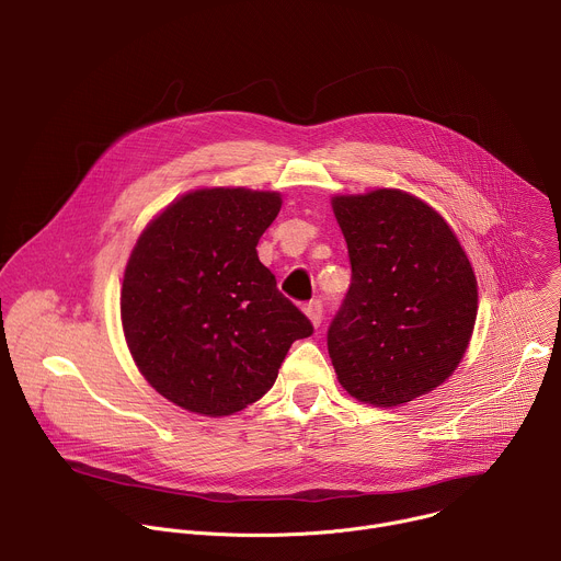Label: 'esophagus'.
Here are the masks:
<instances>
[{"label":"esophagus","mask_w":561,"mask_h":561,"mask_svg":"<svg viewBox=\"0 0 561 561\" xmlns=\"http://www.w3.org/2000/svg\"><path fill=\"white\" fill-rule=\"evenodd\" d=\"M304 312L308 314L312 327H319V324H322V319H324V304L319 301V299H312V301H308L304 306Z\"/></svg>","instance_id":"esophagus-1"}]
</instances>
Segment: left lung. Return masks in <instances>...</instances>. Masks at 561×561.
<instances>
[{
  "label": "left lung",
  "instance_id": "left-lung-1",
  "mask_svg": "<svg viewBox=\"0 0 561 561\" xmlns=\"http://www.w3.org/2000/svg\"><path fill=\"white\" fill-rule=\"evenodd\" d=\"M351 288L329 329L340 383L364 404L399 407L459 366L477 317V279L444 217L379 188L333 197Z\"/></svg>",
  "mask_w": 561,
  "mask_h": 561
}]
</instances>
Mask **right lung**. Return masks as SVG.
I'll list each match as a JSON object with an SVG mask.
<instances>
[{
	"instance_id": "right-lung-1",
	"label": "right lung",
	"mask_w": 561,
	"mask_h": 561,
	"mask_svg": "<svg viewBox=\"0 0 561 561\" xmlns=\"http://www.w3.org/2000/svg\"><path fill=\"white\" fill-rule=\"evenodd\" d=\"M279 193L202 188L159 213L126 264L122 327L146 381L169 402L224 417L264 397L310 319L277 290L257 242Z\"/></svg>"
}]
</instances>
